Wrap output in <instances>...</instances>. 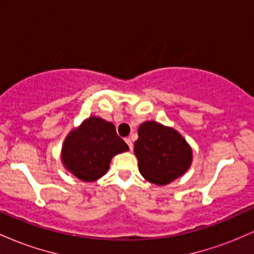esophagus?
Listing matches in <instances>:
<instances>
[{"mask_svg":"<svg viewBox=\"0 0 254 254\" xmlns=\"http://www.w3.org/2000/svg\"><path fill=\"white\" fill-rule=\"evenodd\" d=\"M125 142H127V144L129 145L130 150H132V141H131L130 138H125Z\"/></svg>","mask_w":254,"mask_h":254,"instance_id":"1","label":"esophagus"}]
</instances>
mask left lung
<instances>
[{
  "mask_svg": "<svg viewBox=\"0 0 254 254\" xmlns=\"http://www.w3.org/2000/svg\"><path fill=\"white\" fill-rule=\"evenodd\" d=\"M135 155L142 177L155 185H168L186 173L192 164V148L176 129L147 121L138 127Z\"/></svg>",
  "mask_w": 254,
  "mask_h": 254,
  "instance_id": "8db88e82",
  "label": "left lung"
}]
</instances>
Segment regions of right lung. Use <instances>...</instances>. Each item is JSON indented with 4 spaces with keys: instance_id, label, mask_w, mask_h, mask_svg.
<instances>
[{
    "instance_id": "1",
    "label": "right lung",
    "mask_w": 254,
    "mask_h": 254,
    "mask_svg": "<svg viewBox=\"0 0 254 254\" xmlns=\"http://www.w3.org/2000/svg\"><path fill=\"white\" fill-rule=\"evenodd\" d=\"M127 150L129 147L117 135L115 124L90 116L64 138L61 160L69 173L92 183L107 173L113 156Z\"/></svg>"
}]
</instances>
